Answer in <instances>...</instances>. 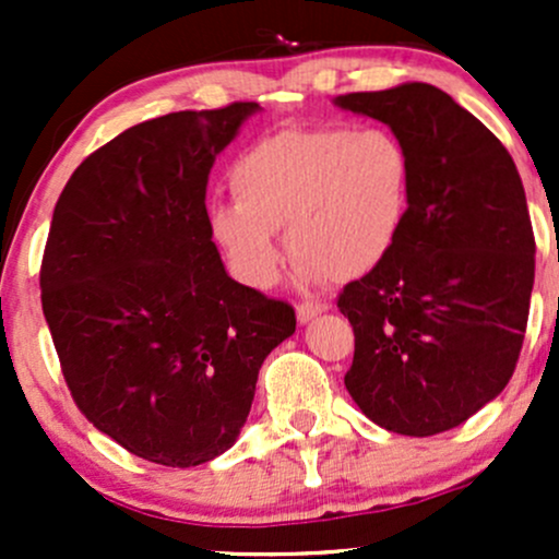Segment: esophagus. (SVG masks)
<instances>
[{
	"mask_svg": "<svg viewBox=\"0 0 559 559\" xmlns=\"http://www.w3.org/2000/svg\"><path fill=\"white\" fill-rule=\"evenodd\" d=\"M323 312H329V305H323V301H301L297 307L299 323H310V320L323 316Z\"/></svg>",
	"mask_w": 559,
	"mask_h": 559,
	"instance_id": "1",
	"label": "esophagus"
}]
</instances>
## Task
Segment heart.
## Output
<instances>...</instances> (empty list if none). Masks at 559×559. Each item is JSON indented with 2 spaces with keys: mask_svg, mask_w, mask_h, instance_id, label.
Listing matches in <instances>:
<instances>
[{
  "mask_svg": "<svg viewBox=\"0 0 559 559\" xmlns=\"http://www.w3.org/2000/svg\"><path fill=\"white\" fill-rule=\"evenodd\" d=\"M230 202L207 226L243 284L281 278L284 228L301 281L360 278L394 252L409 215L413 159L391 128H288L230 165Z\"/></svg>",
  "mask_w": 559,
  "mask_h": 559,
  "instance_id": "b5f03b06",
  "label": "heart"
}]
</instances>
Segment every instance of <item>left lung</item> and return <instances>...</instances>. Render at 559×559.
<instances>
[{"mask_svg": "<svg viewBox=\"0 0 559 559\" xmlns=\"http://www.w3.org/2000/svg\"><path fill=\"white\" fill-rule=\"evenodd\" d=\"M333 105L386 123L413 159L394 252L338 294L355 329L344 386L386 431H449L502 394L521 355L536 254L523 181L502 141L431 83Z\"/></svg>", "mask_w": 559, "mask_h": 559, "instance_id": "obj_1", "label": "left lung"}]
</instances>
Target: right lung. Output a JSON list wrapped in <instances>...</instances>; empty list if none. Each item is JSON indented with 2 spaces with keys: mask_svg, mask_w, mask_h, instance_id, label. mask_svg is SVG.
Listing matches in <instances>:
<instances>
[{
  "mask_svg": "<svg viewBox=\"0 0 559 559\" xmlns=\"http://www.w3.org/2000/svg\"><path fill=\"white\" fill-rule=\"evenodd\" d=\"M258 102L183 110L115 136L75 168L52 215L41 307L70 394L96 431L168 467L239 439L294 307L226 273L207 226L215 157Z\"/></svg>",
  "mask_w": 559,
  "mask_h": 559,
  "instance_id": "1",
  "label": "right lung"
}]
</instances>
